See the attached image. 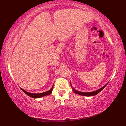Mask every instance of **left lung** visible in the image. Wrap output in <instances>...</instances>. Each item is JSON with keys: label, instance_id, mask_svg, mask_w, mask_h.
Returning a JSON list of instances; mask_svg holds the SVG:
<instances>
[{"label": "left lung", "instance_id": "left-lung-1", "mask_svg": "<svg viewBox=\"0 0 126 126\" xmlns=\"http://www.w3.org/2000/svg\"><path fill=\"white\" fill-rule=\"evenodd\" d=\"M107 84H108V83L106 85H104L103 87H102V88H101L99 89H98V90H97V91H93V92H80V91H78L76 90V89H74L73 87H72V84H71V86L72 87V89H73V92L74 93H76V94H77L80 95H84V96L89 97V96H94V95L97 94L98 93H99L100 92L103 90V89L104 88H105L106 86H107Z\"/></svg>", "mask_w": 126, "mask_h": 126}]
</instances>
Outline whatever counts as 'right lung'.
Listing matches in <instances>:
<instances>
[{"mask_svg": "<svg viewBox=\"0 0 126 126\" xmlns=\"http://www.w3.org/2000/svg\"><path fill=\"white\" fill-rule=\"evenodd\" d=\"M53 86H52V88L50 89V90H49L47 92H43V93H29V92H27L26 91L24 90V89L21 88V89L24 92L27 94L28 95H29V97L34 98H41L42 97L46 96V95H48L49 94H50L53 91Z\"/></svg>", "mask_w": 126, "mask_h": 126, "instance_id": "add662e5", "label": "right lung"}]
</instances>
